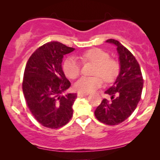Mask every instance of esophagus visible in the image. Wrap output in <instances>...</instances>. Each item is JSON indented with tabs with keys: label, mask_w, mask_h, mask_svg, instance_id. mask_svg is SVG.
<instances>
[{
	"label": "esophagus",
	"mask_w": 160,
	"mask_h": 160,
	"mask_svg": "<svg viewBox=\"0 0 160 160\" xmlns=\"http://www.w3.org/2000/svg\"><path fill=\"white\" fill-rule=\"evenodd\" d=\"M89 93H83V92H78V97H82V96H85V95H88Z\"/></svg>",
	"instance_id": "1"
}]
</instances>
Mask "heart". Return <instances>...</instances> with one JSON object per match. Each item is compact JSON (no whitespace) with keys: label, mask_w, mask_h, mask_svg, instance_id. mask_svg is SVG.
<instances>
[{"label":"heart","mask_w":160,"mask_h":160,"mask_svg":"<svg viewBox=\"0 0 160 160\" xmlns=\"http://www.w3.org/2000/svg\"><path fill=\"white\" fill-rule=\"evenodd\" d=\"M82 63L94 65L92 74L95 76L83 77L75 83L74 87L80 92L89 93L100 87L102 80L106 83L113 82L120 71V65L115 59L110 58L109 53L99 48H92L78 56ZM63 71L68 78L75 79L80 75V65L74 58L70 57L64 62Z\"/></svg>","instance_id":"1"}]
</instances>
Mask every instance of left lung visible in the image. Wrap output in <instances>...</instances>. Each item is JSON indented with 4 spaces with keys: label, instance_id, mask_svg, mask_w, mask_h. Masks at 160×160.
Listing matches in <instances>:
<instances>
[{
    "label": "left lung",
    "instance_id": "1",
    "mask_svg": "<svg viewBox=\"0 0 160 160\" xmlns=\"http://www.w3.org/2000/svg\"><path fill=\"white\" fill-rule=\"evenodd\" d=\"M117 47L120 72L114 82L104 92L111 101L104 98L95 111L97 120L106 125H118L125 121L136 108L141 99L144 80L136 58L119 41L106 40Z\"/></svg>",
    "mask_w": 160,
    "mask_h": 160
}]
</instances>
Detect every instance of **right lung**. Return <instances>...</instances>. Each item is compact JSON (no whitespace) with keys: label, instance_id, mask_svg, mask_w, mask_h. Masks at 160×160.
<instances>
[{"label":"right lung","instance_id":"obj_1","mask_svg":"<svg viewBox=\"0 0 160 160\" xmlns=\"http://www.w3.org/2000/svg\"><path fill=\"white\" fill-rule=\"evenodd\" d=\"M75 49L58 41L45 43L29 58L25 66L22 91L32 115L42 126L62 127L73 116L76 93L62 95L71 86L62 71L65 55Z\"/></svg>","mask_w":160,"mask_h":160}]
</instances>
